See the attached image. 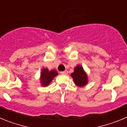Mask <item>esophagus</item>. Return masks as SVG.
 Listing matches in <instances>:
<instances>
[{
	"label": "esophagus",
	"instance_id": "esophagus-1",
	"mask_svg": "<svg viewBox=\"0 0 127 127\" xmlns=\"http://www.w3.org/2000/svg\"><path fill=\"white\" fill-rule=\"evenodd\" d=\"M67 73H68V71H67V70H65V71L60 72V74L62 75H66V74H67Z\"/></svg>",
	"mask_w": 127,
	"mask_h": 127
}]
</instances>
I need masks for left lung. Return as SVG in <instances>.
Segmentation results:
<instances>
[{
    "label": "left lung",
    "instance_id": "left-lung-1",
    "mask_svg": "<svg viewBox=\"0 0 127 127\" xmlns=\"http://www.w3.org/2000/svg\"><path fill=\"white\" fill-rule=\"evenodd\" d=\"M74 83L76 86L83 87L88 83V75L81 65H77L74 67V72L71 74Z\"/></svg>",
    "mask_w": 127,
    "mask_h": 127
}]
</instances>
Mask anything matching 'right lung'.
<instances>
[{
	"label": "right lung",
	"mask_w": 127,
	"mask_h": 127,
	"mask_svg": "<svg viewBox=\"0 0 127 127\" xmlns=\"http://www.w3.org/2000/svg\"><path fill=\"white\" fill-rule=\"evenodd\" d=\"M57 76H58V72L55 69L49 70L48 68H42L40 75V83L41 86L44 87L48 86Z\"/></svg>",
	"instance_id": "add662e5"
}]
</instances>
